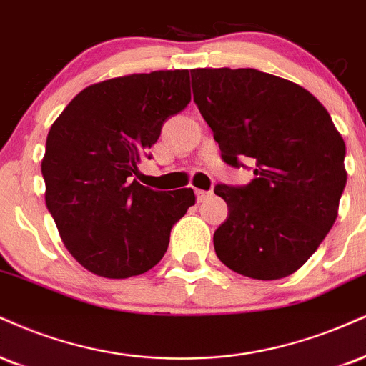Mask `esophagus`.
Wrapping results in <instances>:
<instances>
[{"label": "esophagus", "mask_w": 366, "mask_h": 366, "mask_svg": "<svg viewBox=\"0 0 366 366\" xmlns=\"http://www.w3.org/2000/svg\"><path fill=\"white\" fill-rule=\"evenodd\" d=\"M196 196H197V201L204 202L206 199H209V197L213 196V192H211V191H202V189H196Z\"/></svg>", "instance_id": "obj_1"}]
</instances>
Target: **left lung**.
<instances>
[{
    "label": "left lung",
    "instance_id": "obj_1",
    "mask_svg": "<svg viewBox=\"0 0 366 366\" xmlns=\"http://www.w3.org/2000/svg\"><path fill=\"white\" fill-rule=\"evenodd\" d=\"M191 76L223 160L255 165L249 186L214 187L228 206L214 252L252 280L293 274L337 218L347 179L345 139L324 105L285 78L252 68H197Z\"/></svg>",
    "mask_w": 366,
    "mask_h": 366
}]
</instances>
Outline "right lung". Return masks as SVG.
Masks as SVG:
<instances>
[{
	"instance_id": "1",
	"label": "right lung",
	"mask_w": 366,
	"mask_h": 366,
	"mask_svg": "<svg viewBox=\"0 0 366 366\" xmlns=\"http://www.w3.org/2000/svg\"><path fill=\"white\" fill-rule=\"evenodd\" d=\"M189 102L187 69L134 73L86 86L51 126L41 165L46 204L86 271L124 280L165 255L194 191H153L131 177L164 122Z\"/></svg>"
}]
</instances>
